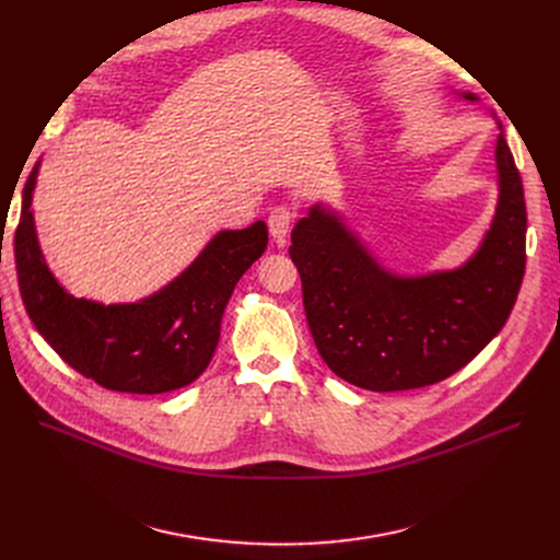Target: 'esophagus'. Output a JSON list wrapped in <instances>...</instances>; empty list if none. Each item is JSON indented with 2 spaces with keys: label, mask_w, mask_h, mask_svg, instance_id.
<instances>
[{
  "label": "esophagus",
  "mask_w": 560,
  "mask_h": 560,
  "mask_svg": "<svg viewBox=\"0 0 560 560\" xmlns=\"http://www.w3.org/2000/svg\"><path fill=\"white\" fill-rule=\"evenodd\" d=\"M294 221H296V211L287 205L273 207L269 211V219H266V223H269V232L278 238V242H284V236L289 234Z\"/></svg>",
  "instance_id": "obj_1"
}]
</instances>
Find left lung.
Returning <instances> with one entry per match:
<instances>
[{
  "mask_svg": "<svg viewBox=\"0 0 560 560\" xmlns=\"http://www.w3.org/2000/svg\"><path fill=\"white\" fill-rule=\"evenodd\" d=\"M497 168L494 223L481 250L458 271L396 278L318 207L291 230L289 257L301 273L307 326L318 355L339 378L371 392L435 385L503 328L526 266L524 189L503 135Z\"/></svg>",
  "mask_w": 560,
  "mask_h": 560,
  "instance_id": "1",
  "label": "left lung"
}]
</instances>
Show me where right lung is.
Instances as JSON below:
<instances>
[{
	"label": "right lung",
	"instance_id": "1",
	"mask_svg": "<svg viewBox=\"0 0 560 560\" xmlns=\"http://www.w3.org/2000/svg\"><path fill=\"white\" fill-rule=\"evenodd\" d=\"M36 173L24 184L13 238L20 296L36 330L77 374L112 392L162 394L194 383L217 351L221 316L238 278L266 250V223L217 234L159 294L104 307L66 294L49 273L30 209Z\"/></svg>",
	"mask_w": 560,
	"mask_h": 560
}]
</instances>
